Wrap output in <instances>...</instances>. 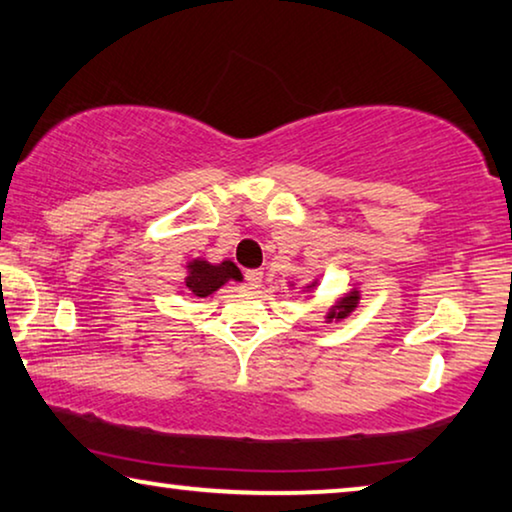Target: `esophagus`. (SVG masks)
<instances>
[{"label": "esophagus", "mask_w": 512, "mask_h": 512, "mask_svg": "<svg viewBox=\"0 0 512 512\" xmlns=\"http://www.w3.org/2000/svg\"><path fill=\"white\" fill-rule=\"evenodd\" d=\"M262 278H264V271L262 269L246 271V285L248 287H259V285H262Z\"/></svg>", "instance_id": "esophagus-1"}]
</instances>
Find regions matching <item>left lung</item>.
Wrapping results in <instances>:
<instances>
[{
    "label": "left lung",
    "mask_w": 512,
    "mask_h": 512,
    "mask_svg": "<svg viewBox=\"0 0 512 512\" xmlns=\"http://www.w3.org/2000/svg\"><path fill=\"white\" fill-rule=\"evenodd\" d=\"M312 287H316V280L312 282V285H307L305 289H312ZM358 300H360V291L358 289H353L351 294H346L344 298H339L337 303L330 307L326 321H342V319H346V316L351 314L355 307H358Z\"/></svg>",
    "instance_id": "8db88e82"
}]
</instances>
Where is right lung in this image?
<instances>
[{
    "label": "right lung",
    "mask_w": 512,
    "mask_h": 512,
    "mask_svg": "<svg viewBox=\"0 0 512 512\" xmlns=\"http://www.w3.org/2000/svg\"><path fill=\"white\" fill-rule=\"evenodd\" d=\"M189 275L184 278V287L191 291L193 296H212L214 291L221 289L227 280H243L241 271L234 266V262L225 259L221 264H209L205 259H193L186 266Z\"/></svg>",
    "instance_id": "add662e5"
}]
</instances>
